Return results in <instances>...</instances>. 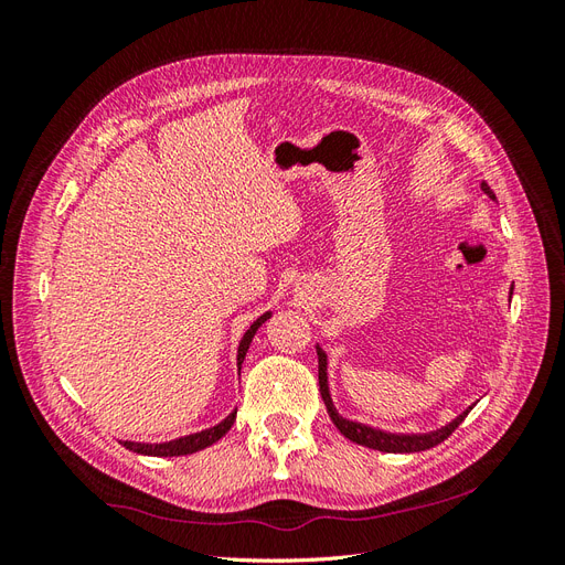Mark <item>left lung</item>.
Masks as SVG:
<instances>
[{
  "mask_svg": "<svg viewBox=\"0 0 565 565\" xmlns=\"http://www.w3.org/2000/svg\"><path fill=\"white\" fill-rule=\"evenodd\" d=\"M483 193L490 198V200H498L492 193V188L483 181L481 183ZM514 289V287H511ZM509 299H511V292H509ZM316 351H318V384H320V396H322V403L324 407H328L330 413V419L334 422L337 429L344 434L349 440L358 443V446H365V448H372V450H380V452H422V450H429L434 446H438V443L446 440L457 426L465 422V417L471 413L469 405L465 413L457 415L452 422H448L446 426H440V429H434V431H424V434H398V431H386V429H380V426H372V424H363V422H355V419H349L339 413V409L334 407V401H332V393H330V363H328V351H324L320 344H316Z\"/></svg>",
  "mask_w": 565,
  "mask_h": 565,
  "instance_id": "8db88e82",
  "label": "left lung"
}]
</instances>
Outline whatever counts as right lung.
Segmentation results:
<instances>
[{"label":"right lung","mask_w":565,"mask_h":565,"mask_svg":"<svg viewBox=\"0 0 565 565\" xmlns=\"http://www.w3.org/2000/svg\"><path fill=\"white\" fill-rule=\"evenodd\" d=\"M273 316V311H266L262 313L259 318H256L249 330L243 334L241 344H237V372L243 370V361L245 355L249 351V344L252 339L256 334V330L262 328V324ZM235 415H237V407L233 409V413H228L224 419H221L218 424L210 426V429H202V431H195V434H188V436H179V438H172V440H160V443H148V440H119L122 446L131 452H139V455H148V457H179V455H193L198 450H204L207 446H212V443H216L221 436H224L233 422H235Z\"/></svg>","instance_id":"right-lung-1"}]
</instances>
